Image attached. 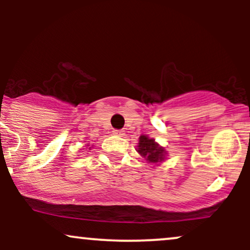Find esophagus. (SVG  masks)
<instances>
[{
	"mask_svg": "<svg viewBox=\"0 0 250 250\" xmlns=\"http://www.w3.org/2000/svg\"><path fill=\"white\" fill-rule=\"evenodd\" d=\"M113 134L116 135V136H123V135H125V131H123V130H114Z\"/></svg>",
	"mask_w": 250,
	"mask_h": 250,
	"instance_id": "1",
	"label": "esophagus"
}]
</instances>
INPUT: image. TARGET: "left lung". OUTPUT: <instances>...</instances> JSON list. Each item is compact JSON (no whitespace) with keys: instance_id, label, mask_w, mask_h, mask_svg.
<instances>
[{"instance_id":"1","label":"left lung","mask_w":250,"mask_h":250,"mask_svg":"<svg viewBox=\"0 0 250 250\" xmlns=\"http://www.w3.org/2000/svg\"><path fill=\"white\" fill-rule=\"evenodd\" d=\"M136 151L145 157V160L150 165H159L167 160L168 153L165 147L160 146L154 139L149 137L148 135H141L139 137Z\"/></svg>"}]
</instances>
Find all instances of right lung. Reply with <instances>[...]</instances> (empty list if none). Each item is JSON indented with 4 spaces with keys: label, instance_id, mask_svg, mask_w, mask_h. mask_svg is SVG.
Listing matches in <instances>:
<instances>
[{
    "label": "right lung",
    "instance_id": "add662e5",
    "mask_svg": "<svg viewBox=\"0 0 250 250\" xmlns=\"http://www.w3.org/2000/svg\"><path fill=\"white\" fill-rule=\"evenodd\" d=\"M85 145H87V147H88V146H89V143H85ZM91 148H93V146H91V147H89L88 149H91Z\"/></svg>",
    "mask_w": 250,
    "mask_h": 250
}]
</instances>
